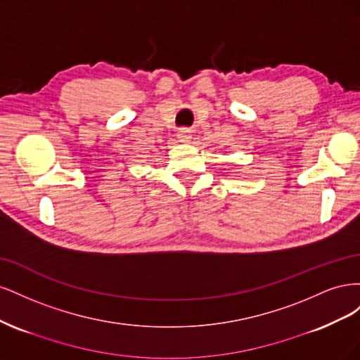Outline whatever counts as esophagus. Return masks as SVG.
<instances>
[{
  "label": "esophagus",
  "mask_w": 360,
  "mask_h": 360,
  "mask_svg": "<svg viewBox=\"0 0 360 360\" xmlns=\"http://www.w3.org/2000/svg\"><path fill=\"white\" fill-rule=\"evenodd\" d=\"M177 138L180 143H189L191 141V132L188 129H180L179 134H177Z\"/></svg>",
  "instance_id": "esophagus-1"
}]
</instances>
